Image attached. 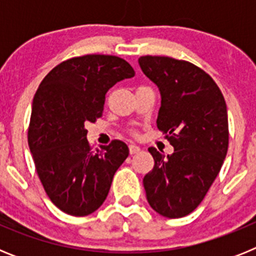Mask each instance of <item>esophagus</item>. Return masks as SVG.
I'll list each match as a JSON object with an SVG mask.
<instances>
[{
    "instance_id": "obj_1",
    "label": "esophagus",
    "mask_w": 256,
    "mask_h": 256,
    "mask_svg": "<svg viewBox=\"0 0 256 256\" xmlns=\"http://www.w3.org/2000/svg\"><path fill=\"white\" fill-rule=\"evenodd\" d=\"M140 150H141V148H140L137 144H130V155H134V154L140 152Z\"/></svg>"
}]
</instances>
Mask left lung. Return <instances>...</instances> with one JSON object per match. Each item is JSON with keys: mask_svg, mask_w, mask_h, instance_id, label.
Wrapping results in <instances>:
<instances>
[{"mask_svg": "<svg viewBox=\"0 0 256 256\" xmlns=\"http://www.w3.org/2000/svg\"><path fill=\"white\" fill-rule=\"evenodd\" d=\"M138 64L159 88L156 124L174 148L168 156L148 148L155 165L144 178L146 198L160 216L182 218L200 205L226 159L227 105L212 76L188 61L142 56Z\"/></svg>", "mask_w": 256, "mask_h": 256, "instance_id": "left-lung-1", "label": "left lung"}]
</instances>
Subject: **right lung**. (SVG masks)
<instances>
[{
    "label": "right lung",
    "instance_id": "obj_1",
    "mask_svg": "<svg viewBox=\"0 0 256 256\" xmlns=\"http://www.w3.org/2000/svg\"><path fill=\"white\" fill-rule=\"evenodd\" d=\"M134 74L120 58L86 55L61 62L40 82L28 144L44 191L61 212L84 216L104 204L130 148L114 140L92 151L86 124L101 116L106 92Z\"/></svg>",
    "mask_w": 256,
    "mask_h": 256
}]
</instances>
